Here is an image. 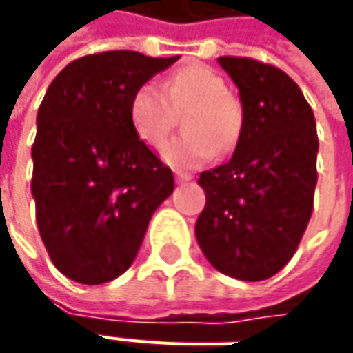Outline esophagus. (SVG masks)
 Segmentation results:
<instances>
[{
    "label": "esophagus",
    "instance_id": "1",
    "mask_svg": "<svg viewBox=\"0 0 353 353\" xmlns=\"http://www.w3.org/2000/svg\"><path fill=\"white\" fill-rule=\"evenodd\" d=\"M188 181H192V174L190 172H183V170L176 172V183H188Z\"/></svg>",
    "mask_w": 353,
    "mask_h": 353
}]
</instances>
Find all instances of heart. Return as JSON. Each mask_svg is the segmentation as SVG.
Listing matches in <instances>:
<instances>
[{
  "instance_id": "b5f03b06",
  "label": "heart",
  "mask_w": 353,
  "mask_h": 353,
  "mask_svg": "<svg viewBox=\"0 0 353 353\" xmlns=\"http://www.w3.org/2000/svg\"><path fill=\"white\" fill-rule=\"evenodd\" d=\"M190 105L183 121L184 133L163 149L165 161L179 169L200 167L216 149L230 151L241 129V108L228 94L224 78L208 66L190 64L179 68L165 88L143 82L129 102V119L139 139L161 147L172 128V108Z\"/></svg>"
}]
</instances>
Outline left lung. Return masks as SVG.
Returning a JSON list of instances; mask_svg holds the SVG:
<instances>
[{"label": "left lung", "instance_id": "1", "mask_svg": "<svg viewBox=\"0 0 353 353\" xmlns=\"http://www.w3.org/2000/svg\"><path fill=\"white\" fill-rule=\"evenodd\" d=\"M218 62L239 90L243 119L232 159L198 179L206 206L196 239L220 273L265 281L291 261L312 214L316 121L277 66L245 57Z\"/></svg>", "mask_w": 353, "mask_h": 353}]
</instances>
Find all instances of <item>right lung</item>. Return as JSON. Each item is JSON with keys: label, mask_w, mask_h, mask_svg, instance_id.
Segmentation results:
<instances>
[{"label": "right lung", "mask_w": 353, "mask_h": 353, "mask_svg": "<svg viewBox=\"0 0 353 353\" xmlns=\"http://www.w3.org/2000/svg\"><path fill=\"white\" fill-rule=\"evenodd\" d=\"M176 61L135 50L88 54L64 66L41 102L31 151L37 225L50 261L76 283L125 273L174 190L172 170L131 125L129 102Z\"/></svg>", "instance_id": "add662e5"}]
</instances>
